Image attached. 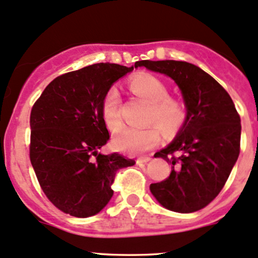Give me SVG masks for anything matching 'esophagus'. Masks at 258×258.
Returning a JSON list of instances; mask_svg holds the SVG:
<instances>
[{
  "label": "esophagus",
  "mask_w": 258,
  "mask_h": 258,
  "mask_svg": "<svg viewBox=\"0 0 258 258\" xmlns=\"http://www.w3.org/2000/svg\"><path fill=\"white\" fill-rule=\"evenodd\" d=\"M151 160V157L149 155H146V157H141L137 159V164H146Z\"/></svg>",
  "instance_id": "obj_1"
}]
</instances>
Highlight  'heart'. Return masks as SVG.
<instances>
[{"mask_svg": "<svg viewBox=\"0 0 258 258\" xmlns=\"http://www.w3.org/2000/svg\"><path fill=\"white\" fill-rule=\"evenodd\" d=\"M128 88L137 97L149 103L144 128L123 127L114 136L115 148L124 153H143L154 148L160 141V130L172 136L180 131L187 121V107L179 98L169 94L165 82L152 73H138L128 81ZM120 99L115 87L109 88L101 99V116L110 131H116L122 124L120 116ZM159 125L161 128L157 127Z\"/></svg>", "mask_w": 258, "mask_h": 258, "instance_id": "obj_1", "label": "heart"}]
</instances>
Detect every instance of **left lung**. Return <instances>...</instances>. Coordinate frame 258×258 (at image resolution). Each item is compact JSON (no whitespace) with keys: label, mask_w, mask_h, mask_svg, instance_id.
I'll return each instance as SVG.
<instances>
[{"label":"left lung","mask_w":258,"mask_h":258,"mask_svg":"<svg viewBox=\"0 0 258 258\" xmlns=\"http://www.w3.org/2000/svg\"><path fill=\"white\" fill-rule=\"evenodd\" d=\"M140 66L174 79L187 107V121L176 138L154 154L171 164V172L151 183V192L172 212L200 211L219 195L239 157V112L224 88L195 64L142 60L135 63Z\"/></svg>","instance_id":"obj_1"}]
</instances>
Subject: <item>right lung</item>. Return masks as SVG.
<instances>
[{"label": "right lung", "mask_w": 258, "mask_h": 258, "mask_svg": "<svg viewBox=\"0 0 258 258\" xmlns=\"http://www.w3.org/2000/svg\"><path fill=\"white\" fill-rule=\"evenodd\" d=\"M134 67L95 63L53 79L30 112L29 157L39 185L63 213L87 218L114 195L118 169L135 165L118 153L98 151L110 140L101 116L106 90Z\"/></svg>", "instance_id": "1"}]
</instances>
